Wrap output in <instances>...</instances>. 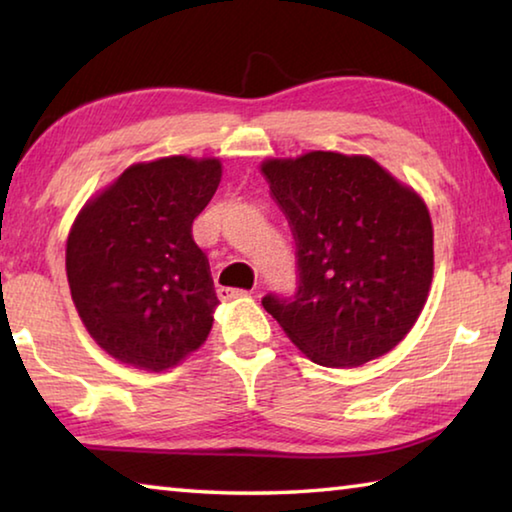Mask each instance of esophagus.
Masks as SVG:
<instances>
[{
  "label": "esophagus",
  "mask_w": 512,
  "mask_h": 512,
  "mask_svg": "<svg viewBox=\"0 0 512 512\" xmlns=\"http://www.w3.org/2000/svg\"><path fill=\"white\" fill-rule=\"evenodd\" d=\"M244 296H248V291H244V289H228V287L219 289L221 300H235V298H244Z\"/></svg>",
  "instance_id": "1"
}]
</instances>
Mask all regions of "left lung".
<instances>
[{"label":"left lung","instance_id":"1","mask_svg":"<svg viewBox=\"0 0 512 512\" xmlns=\"http://www.w3.org/2000/svg\"><path fill=\"white\" fill-rule=\"evenodd\" d=\"M262 173L298 246L293 300L271 314L318 366L357 368L411 332L433 277L429 207L370 155L309 151L268 158Z\"/></svg>","mask_w":512,"mask_h":512}]
</instances>
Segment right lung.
<instances>
[{"label":"right lung","instance_id":"add662e5","mask_svg":"<svg viewBox=\"0 0 512 512\" xmlns=\"http://www.w3.org/2000/svg\"><path fill=\"white\" fill-rule=\"evenodd\" d=\"M221 183L219 158L135 162L92 196L67 237L74 307L101 350L162 372L201 348L219 298L192 223Z\"/></svg>","mask_w":512,"mask_h":512}]
</instances>
